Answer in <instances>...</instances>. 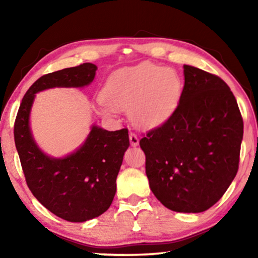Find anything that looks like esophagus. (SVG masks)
Returning a JSON list of instances; mask_svg holds the SVG:
<instances>
[{"label": "esophagus", "instance_id": "obj_1", "mask_svg": "<svg viewBox=\"0 0 258 258\" xmlns=\"http://www.w3.org/2000/svg\"><path fill=\"white\" fill-rule=\"evenodd\" d=\"M129 140H130V143H132V146H134V147H136L140 142L139 137H137L136 134H134V133L129 134Z\"/></svg>", "mask_w": 258, "mask_h": 258}]
</instances>
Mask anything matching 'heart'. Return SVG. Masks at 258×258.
I'll list each match as a JSON object with an SVG mask.
<instances>
[{"instance_id":"heart-1","label":"heart","mask_w":258,"mask_h":258,"mask_svg":"<svg viewBox=\"0 0 258 258\" xmlns=\"http://www.w3.org/2000/svg\"><path fill=\"white\" fill-rule=\"evenodd\" d=\"M182 94V80L174 70L143 62L116 70L108 77L101 91L100 111L112 117L118 109H124L134 124L154 129L175 114Z\"/></svg>"}]
</instances>
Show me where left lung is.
Here are the masks:
<instances>
[{
    "label": "left lung",
    "instance_id": "1",
    "mask_svg": "<svg viewBox=\"0 0 258 258\" xmlns=\"http://www.w3.org/2000/svg\"><path fill=\"white\" fill-rule=\"evenodd\" d=\"M178 108L140 141L151 191L168 209L202 213L234 181L243 140L237 102L223 80L184 64Z\"/></svg>",
    "mask_w": 258,
    "mask_h": 258
}]
</instances>
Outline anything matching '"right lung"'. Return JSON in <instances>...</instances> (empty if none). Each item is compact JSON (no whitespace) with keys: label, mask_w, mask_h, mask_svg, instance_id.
I'll return each instance as SVG.
<instances>
[{"label":"right lung","mask_w":258,"mask_h":258,"mask_svg":"<svg viewBox=\"0 0 258 258\" xmlns=\"http://www.w3.org/2000/svg\"><path fill=\"white\" fill-rule=\"evenodd\" d=\"M93 63L66 68L40 77L24 95L14 137L24 177L42 206L68 222H86L107 211L116 194V178L130 146L128 129L108 132L96 124L82 146L64 157L38 148L30 128L35 96L51 88H83L96 75Z\"/></svg>","instance_id":"right-lung-1"}]
</instances>
